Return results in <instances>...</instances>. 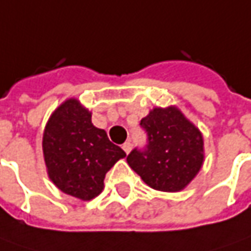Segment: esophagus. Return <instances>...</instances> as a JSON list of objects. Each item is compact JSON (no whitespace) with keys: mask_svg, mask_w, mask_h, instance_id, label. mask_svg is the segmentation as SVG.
<instances>
[{"mask_svg":"<svg viewBox=\"0 0 251 251\" xmlns=\"http://www.w3.org/2000/svg\"><path fill=\"white\" fill-rule=\"evenodd\" d=\"M122 148H124V151H125L126 154H129V151L132 150V143L130 141H126L125 144L122 146Z\"/></svg>","mask_w":251,"mask_h":251,"instance_id":"obj_1","label":"esophagus"}]
</instances>
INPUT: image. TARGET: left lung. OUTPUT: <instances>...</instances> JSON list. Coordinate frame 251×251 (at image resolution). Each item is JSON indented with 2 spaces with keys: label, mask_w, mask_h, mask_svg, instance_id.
<instances>
[{
  "label": "left lung",
  "mask_w": 251,
  "mask_h": 251,
  "mask_svg": "<svg viewBox=\"0 0 251 251\" xmlns=\"http://www.w3.org/2000/svg\"><path fill=\"white\" fill-rule=\"evenodd\" d=\"M147 144L127 155L129 166L151 188L165 192L183 190L203 162V139L176 107L154 108L140 122Z\"/></svg>",
  "instance_id": "8db88e82"
}]
</instances>
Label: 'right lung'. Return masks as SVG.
Wrapping results in <instances>:
<instances>
[{"label":"right lung","mask_w":251,"mask_h":251,"mask_svg":"<svg viewBox=\"0 0 251 251\" xmlns=\"http://www.w3.org/2000/svg\"><path fill=\"white\" fill-rule=\"evenodd\" d=\"M90 117L78 100L70 99L49 118L42 141L49 178L64 194L83 201L103 191L105 173L126 156Z\"/></svg>","instance_id":"obj_1"}]
</instances>
